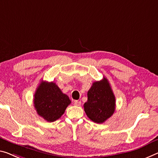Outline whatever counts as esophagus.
<instances>
[{"instance_id":"obj_1","label":"esophagus","mask_w":158,"mask_h":158,"mask_svg":"<svg viewBox=\"0 0 158 158\" xmlns=\"http://www.w3.org/2000/svg\"><path fill=\"white\" fill-rule=\"evenodd\" d=\"M81 101H78V100L74 101V105L75 106H81Z\"/></svg>"}]
</instances>
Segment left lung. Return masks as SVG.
<instances>
[{
  "label": "left lung",
  "mask_w": 158,
  "mask_h": 158,
  "mask_svg": "<svg viewBox=\"0 0 158 158\" xmlns=\"http://www.w3.org/2000/svg\"><path fill=\"white\" fill-rule=\"evenodd\" d=\"M115 96L107 79L96 81L87 92L84 110L89 119L102 123L111 117L115 111Z\"/></svg>",
  "instance_id": "1"
}]
</instances>
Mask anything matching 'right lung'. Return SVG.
<instances>
[{
  "label": "right lung",
  "instance_id": "obj_1",
  "mask_svg": "<svg viewBox=\"0 0 158 158\" xmlns=\"http://www.w3.org/2000/svg\"><path fill=\"white\" fill-rule=\"evenodd\" d=\"M71 103L69 96L63 93L57 85L53 82L42 81L34 95L36 111L48 122L59 119Z\"/></svg>",
  "mask_w": 158,
  "mask_h": 158
}]
</instances>
